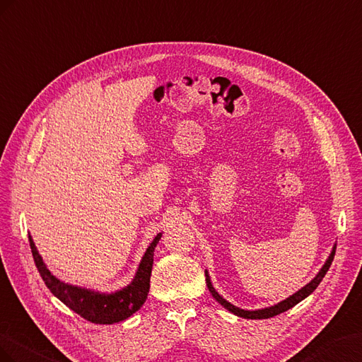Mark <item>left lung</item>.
<instances>
[{
    "label": "left lung",
    "mask_w": 362,
    "mask_h": 362,
    "mask_svg": "<svg viewBox=\"0 0 362 362\" xmlns=\"http://www.w3.org/2000/svg\"><path fill=\"white\" fill-rule=\"evenodd\" d=\"M335 249H337V245H334V249H332V252H330V255H329V257L326 259L325 265L322 267V270L318 272V274L313 279L311 282H309L308 285H305V286L302 288V290H298L296 294L290 296L288 298H285V300H282L281 303H277V305L270 306V308L257 309V311H245V309H241V308H238V306H235V305L229 303V302L226 300V298H223L218 293L215 291V288L212 286V282H211V279H209L208 272H204V273H206V285H208L209 291H211V294H212V297L215 298V300L218 302V303H221V305L227 309V311H230L232 314L238 315V317H243V318H252V320L270 318V317H274V315H279V314H282V313L288 311V309H291V308H293V306H296L298 302H302L303 298H306L309 294L314 293V290H315V288L320 285V282L323 281V277H325V274L327 273L330 264H332V261H334Z\"/></svg>",
    "instance_id": "1"
}]
</instances>
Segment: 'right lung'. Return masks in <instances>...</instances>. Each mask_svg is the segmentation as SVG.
<instances>
[{"label": "right lung", "mask_w": 362, "mask_h": 362, "mask_svg": "<svg viewBox=\"0 0 362 362\" xmlns=\"http://www.w3.org/2000/svg\"><path fill=\"white\" fill-rule=\"evenodd\" d=\"M160 236L162 233H158L156 238L151 241L148 249L144 253L133 281L126 288H122V290L110 294L86 290V288L59 281L56 276L51 274V272L44 264L42 256L39 255L32 236H28V241L40 277L44 279L48 290L60 302H64L69 309H72V311L77 313L80 317H83L90 323L113 325L129 318L132 314H135L144 305V302H146L150 290L154 247L158 245Z\"/></svg>", "instance_id": "1"}]
</instances>
